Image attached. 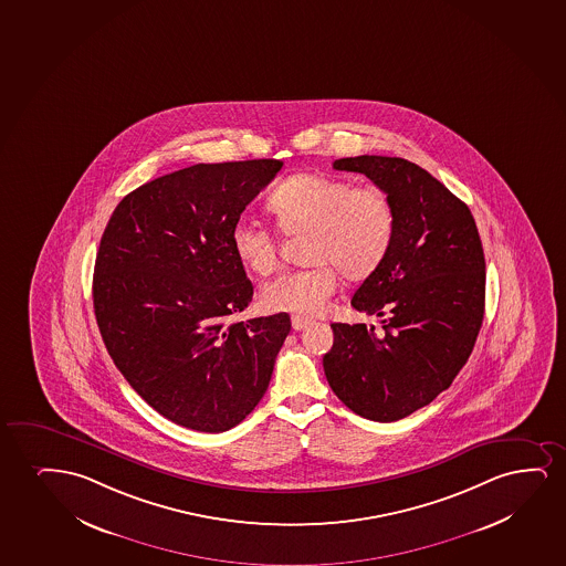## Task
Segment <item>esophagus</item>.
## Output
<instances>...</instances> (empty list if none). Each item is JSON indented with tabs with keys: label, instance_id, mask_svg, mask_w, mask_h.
Masks as SVG:
<instances>
[{
	"label": "esophagus",
	"instance_id": "esophagus-1",
	"mask_svg": "<svg viewBox=\"0 0 566 566\" xmlns=\"http://www.w3.org/2000/svg\"><path fill=\"white\" fill-rule=\"evenodd\" d=\"M292 326H294L295 331H305L307 326H311V321L305 318V316L295 315L292 316Z\"/></svg>",
	"mask_w": 566,
	"mask_h": 566
}]
</instances>
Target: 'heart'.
<instances>
[{"mask_svg": "<svg viewBox=\"0 0 566 566\" xmlns=\"http://www.w3.org/2000/svg\"><path fill=\"white\" fill-rule=\"evenodd\" d=\"M266 207L282 234H307L303 259L311 263L264 284L261 303L269 311L321 313L336 292L338 272L352 282L368 279L388 258L396 238V206L378 186L297 175L274 188ZM230 243L240 263L258 276L271 274L279 264V238L258 221L235 222Z\"/></svg>", "mask_w": 566, "mask_h": 566, "instance_id": "1", "label": "heart"}]
</instances>
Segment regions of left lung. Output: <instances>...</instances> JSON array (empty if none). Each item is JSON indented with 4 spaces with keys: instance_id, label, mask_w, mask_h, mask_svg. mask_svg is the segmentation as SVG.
I'll use <instances>...</instances> for the list:
<instances>
[{
    "instance_id": "left-lung-1",
    "label": "left lung",
    "mask_w": 566,
    "mask_h": 566,
    "mask_svg": "<svg viewBox=\"0 0 566 566\" xmlns=\"http://www.w3.org/2000/svg\"><path fill=\"white\" fill-rule=\"evenodd\" d=\"M332 167L388 191L397 228L388 258L352 300L382 316V332L332 324L324 375L353 412L394 422L432 403L469 360L484 321V250L469 207L419 165L359 155Z\"/></svg>"
}]
</instances>
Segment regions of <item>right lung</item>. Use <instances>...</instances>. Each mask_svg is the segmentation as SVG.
Returning <instances> with one entry per match:
<instances>
[{
  "mask_svg": "<svg viewBox=\"0 0 566 566\" xmlns=\"http://www.w3.org/2000/svg\"><path fill=\"white\" fill-rule=\"evenodd\" d=\"M280 169L279 159L199 163L130 191L105 227L92 284L103 344L175 424L227 432L269 388L292 323L232 321L253 286L230 230Z\"/></svg>",
  "mask_w": 566,
  "mask_h": 566,
  "instance_id": "obj_1",
  "label": "right lung"
}]
</instances>
